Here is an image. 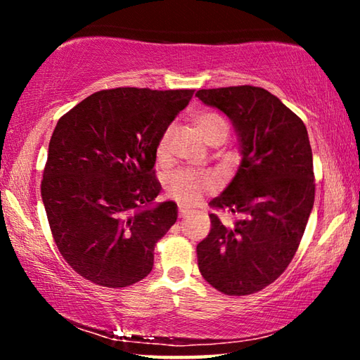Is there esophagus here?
Here are the masks:
<instances>
[{
  "label": "esophagus",
  "mask_w": 360,
  "mask_h": 360,
  "mask_svg": "<svg viewBox=\"0 0 360 360\" xmlns=\"http://www.w3.org/2000/svg\"><path fill=\"white\" fill-rule=\"evenodd\" d=\"M188 214V210L182 208V206H179V217H186Z\"/></svg>",
  "instance_id": "obj_1"
}]
</instances>
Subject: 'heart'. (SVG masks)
I'll use <instances>...</instances> for the list:
<instances>
[{"instance_id":"heart-1","label":"heart","mask_w":360,"mask_h":360,"mask_svg":"<svg viewBox=\"0 0 360 360\" xmlns=\"http://www.w3.org/2000/svg\"><path fill=\"white\" fill-rule=\"evenodd\" d=\"M193 124L210 146L217 141L224 143L229 135L227 120L216 112H202L195 115ZM169 139H172V129L163 133L160 141L157 144V158H160V160L168 154ZM212 186H214V182L210 176L197 174L184 169V172H178L169 176L167 182V192L174 200H178L179 203L191 206L197 203L205 192H210Z\"/></svg>"}]
</instances>
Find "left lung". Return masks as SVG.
Returning a JSON list of instances; mask_svg holds the SVG:
<instances>
[{"mask_svg": "<svg viewBox=\"0 0 360 360\" xmlns=\"http://www.w3.org/2000/svg\"><path fill=\"white\" fill-rule=\"evenodd\" d=\"M195 96L230 119L241 162L212 208L241 216L233 227L211 217L197 245L198 268L212 288L248 295L271 284L300 245L314 203L313 152L300 117L252 85L198 90Z\"/></svg>", "mask_w": 360, "mask_h": 360, "instance_id": "obj_1", "label": "left lung"}]
</instances>
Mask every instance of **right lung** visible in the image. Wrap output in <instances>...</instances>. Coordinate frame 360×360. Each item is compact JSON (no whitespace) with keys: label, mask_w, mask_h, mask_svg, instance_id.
Masks as SVG:
<instances>
[{"label":"right lung","mask_w":360,"mask_h":360,"mask_svg":"<svg viewBox=\"0 0 360 360\" xmlns=\"http://www.w3.org/2000/svg\"><path fill=\"white\" fill-rule=\"evenodd\" d=\"M193 90L120 87L87 96L57 122L41 195L60 254L105 288L141 281L155 243L178 219L154 203L157 144Z\"/></svg>","instance_id":"obj_1"}]
</instances>
